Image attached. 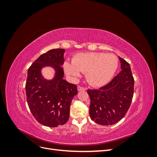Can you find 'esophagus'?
I'll return each instance as SVG.
<instances>
[{"instance_id": "1", "label": "esophagus", "mask_w": 157, "mask_h": 157, "mask_svg": "<svg viewBox=\"0 0 157 157\" xmlns=\"http://www.w3.org/2000/svg\"><path fill=\"white\" fill-rule=\"evenodd\" d=\"M77 88H78V91H80V90H86V88H84V87H83L82 86H80V85H79V86H78Z\"/></svg>"}]
</instances>
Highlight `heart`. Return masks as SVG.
I'll use <instances>...</instances> for the list:
<instances>
[{"label": "heart", "instance_id": "obj_1", "mask_svg": "<svg viewBox=\"0 0 157 157\" xmlns=\"http://www.w3.org/2000/svg\"><path fill=\"white\" fill-rule=\"evenodd\" d=\"M72 62L64 63V69L68 75L78 77L80 72L87 73V80L92 86H102L113 77L118 68V60L113 54L88 52L75 55Z\"/></svg>", "mask_w": 157, "mask_h": 157}]
</instances>
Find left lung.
<instances>
[{"label":"left lung","mask_w":157,"mask_h":157,"mask_svg":"<svg viewBox=\"0 0 157 157\" xmlns=\"http://www.w3.org/2000/svg\"><path fill=\"white\" fill-rule=\"evenodd\" d=\"M122 71L98 90H88L90 116L97 124L112 125L125 116L134 96V78L130 64L119 57Z\"/></svg>","instance_id":"1"}]
</instances>
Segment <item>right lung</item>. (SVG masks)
<instances>
[{
	"label": "right lung",
	"instance_id": "add662e5",
	"mask_svg": "<svg viewBox=\"0 0 157 157\" xmlns=\"http://www.w3.org/2000/svg\"><path fill=\"white\" fill-rule=\"evenodd\" d=\"M64 49H52L42 54L30 66L25 84L27 101L30 111L40 124L57 127L67 122L73 97L78 93L77 85L63 79ZM51 65L56 69L52 81L43 78L40 69Z\"/></svg>",
	"mask_w": 157,
	"mask_h": 157
}]
</instances>
